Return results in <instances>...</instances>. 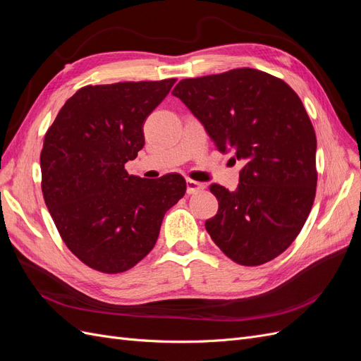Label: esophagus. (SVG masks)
Here are the masks:
<instances>
[{
	"instance_id": "esophagus-1",
	"label": "esophagus",
	"mask_w": 361,
	"mask_h": 361,
	"mask_svg": "<svg viewBox=\"0 0 361 361\" xmlns=\"http://www.w3.org/2000/svg\"><path fill=\"white\" fill-rule=\"evenodd\" d=\"M204 188V185L197 182V180H192V179H187V192L188 194H197Z\"/></svg>"
}]
</instances>
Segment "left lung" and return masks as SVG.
I'll list each match as a JSON object with an SVG mask.
<instances>
[{"instance_id": "left-lung-1", "label": "left lung", "mask_w": 361, "mask_h": 361, "mask_svg": "<svg viewBox=\"0 0 361 361\" xmlns=\"http://www.w3.org/2000/svg\"><path fill=\"white\" fill-rule=\"evenodd\" d=\"M173 94L203 123L215 147L244 162L238 188L209 190L218 212L204 227L233 262L257 267L298 236L312 211L316 135L305 108L277 76L241 68L187 78Z\"/></svg>"}]
</instances>
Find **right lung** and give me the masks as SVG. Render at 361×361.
<instances>
[{
  "mask_svg": "<svg viewBox=\"0 0 361 361\" xmlns=\"http://www.w3.org/2000/svg\"><path fill=\"white\" fill-rule=\"evenodd\" d=\"M176 78L85 85L66 101L40 152L42 192L63 243L104 274L135 267L162 218L187 191L178 173L155 180L125 170L145 146L143 123Z\"/></svg>",
  "mask_w": 361,
  "mask_h": 361,
  "instance_id": "right-lung-1",
  "label": "right lung"
}]
</instances>
